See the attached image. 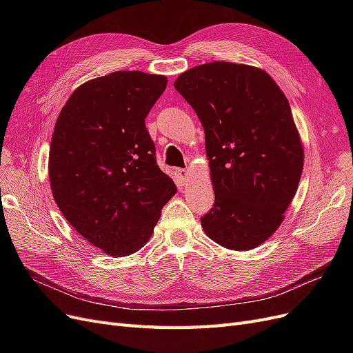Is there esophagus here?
Here are the masks:
<instances>
[{
	"label": "esophagus",
	"mask_w": 353,
	"mask_h": 353,
	"mask_svg": "<svg viewBox=\"0 0 353 353\" xmlns=\"http://www.w3.org/2000/svg\"><path fill=\"white\" fill-rule=\"evenodd\" d=\"M177 176L181 179V180H189V176H190V170L189 169H177Z\"/></svg>",
	"instance_id": "obj_1"
}]
</instances>
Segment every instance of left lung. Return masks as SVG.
<instances>
[{"mask_svg": "<svg viewBox=\"0 0 353 353\" xmlns=\"http://www.w3.org/2000/svg\"><path fill=\"white\" fill-rule=\"evenodd\" d=\"M174 88L205 128L214 205L201 228L226 249L257 248L281 226L303 170L286 96L263 70L226 61L184 71Z\"/></svg>", "mask_w": 353, "mask_h": 353, "instance_id": "left-lung-1", "label": "left lung"}]
</instances>
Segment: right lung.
Instances as JSON below:
<instances>
[{"label":"right lung","mask_w":353,"mask_h":353,"mask_svg":"<svg viewBox=\"0 0 353 353\" xmlns=\"http://www.w3.org/2000/svg\"><path fill=\"white\" fill-rule=\"evenodd\" d=\"M167 79L114 71L74 90L55 121L48 174L68 223L110 256H128L150 239L177 192L156 163L144 119Z\"/></svg>","instance_id":"right-lung-1"}]
</instances>
